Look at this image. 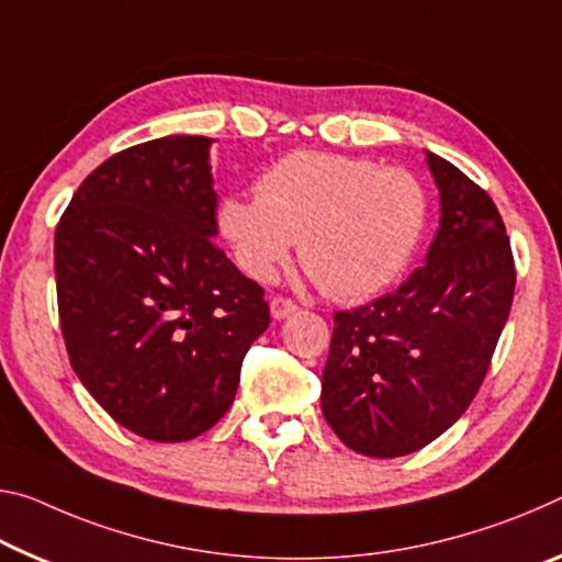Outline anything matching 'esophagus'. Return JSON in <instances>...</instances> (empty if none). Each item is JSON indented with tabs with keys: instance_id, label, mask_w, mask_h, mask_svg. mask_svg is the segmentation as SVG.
Listing matches in <instances>:
<instances>
[{
	"instance_id": "esophagus-1",
	"label": "esophagus",
	"mask_w": 562,
	"mask_h": 562,
	"mask_svg": "<svg viewBox=\"0 0 562 562\" xmlns=\"http://www.w3.org/2000/svg\"><path fill=\"white\" fill-rule=\"evenodd\" d=\"M297 310L295 302H292L290 297H282V295H274L270 300V313L274 319H284L288 315H292Z\"/></svg>"
}]
</instances>
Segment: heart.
<instances>
[{"label":"heart","mask_w":562,"mask_h":562,"mask_svg":"<svg viewBox=\"0 0 562 562\" xmlns=\"http://www.w3.org/2000/svg\"><path fill=\"white\" fill-rule=\"evenodd\" d=\"M425 220V187L409 169L315 149L262 169L255 200L227 194L217 207L220 235L247 278L272 280L297 239L302 267L340 302L390 288L415 255Z\"/></svg>","instance_id":"1"}]
</instances>
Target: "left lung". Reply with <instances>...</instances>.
<instances>
[{"mask_svg": "<svg viewBox=\"0 0 562 562\" xmlns=\"http://www.w3.org/2000/svg\"><path fill=\"white\" fill-rule=\"evenodd\" d=\"M440 229L395 292L335 313L323 415L347 448L400 458L425 448L473 403L510 315L515 262L490 194L427 153Z\"/></svg>", "mask_w": 562, "mask_h": 562, "instance_id": "obj_1", "label": "left lung"}]
</instances>
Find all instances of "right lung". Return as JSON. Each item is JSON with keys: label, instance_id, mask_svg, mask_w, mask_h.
I'll use <instances>...</instances> for the list:
<instances>
[{"label": "right lung", "instance_id": "add662e5", "mask_svg": "<svg viewBox=\"0 0 562 562\" xmlns=\"http://www.w3.org/2000/svg\"><path fill=\"white\" fill-rule=\"evenodd\" d=\"M210 137L127 147L59 217L55 274L69 362L122 427L155 442L207 432L270 325L265 290L217 235Z\"/></svg>", "mask_w": 562, "mask_h": 562}]
</instances>
